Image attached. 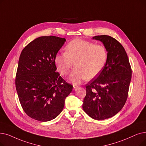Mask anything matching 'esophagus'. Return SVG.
Returning a JSON list of instances; mask_svg holds the SVG:
<instances>
[{
    "instance_id": "obj_1",
    "label": "esophagus",
    "mask_w": 146,
    "mask_h": 146,
    "mask_svg": "<svg viewBox=\"0 0 146 146\" xmlns=\"http://www.w3.org/2000/svg\"><path fill=\"white\" fill-rule=\"evenodd\" d=\"M78 88H79V86H77V85H73V90H76Z\"/></svg>"
}]
</instances>
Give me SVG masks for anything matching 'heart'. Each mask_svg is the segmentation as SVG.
Listing matches in <instances>:
<instances>
[{
    "label": "heart",
    "instance_id": "obj_1",
    "mask_svg": "<svg viewBox=\"0 0 146 146\" xmlns=\"http://www.w3.org/2000/svg\"><path fill=\"white\" fill-rule=\"evenodd\" d=\"M66 52L57 54L55 63L58 72L66 75L73 66L69 80L74 84L97 77L104 68L108 53L103 45L80 39L73 40L65 48Z\"/></svg>",
    "mask_w": 146,
    "mask_h": 146
}]
</instances>
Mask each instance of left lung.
<instances>
[{"label":"left lung","instance_id":"1","mask_svg":"<svg viewBox=\"0 0 146 146\" xmlns=\"http://www.w3.org/2000/svg\"><path fill=\"white\" fill-rule=\"evenodd\" d=\"M92 39L103 43L108 58L98 76L86 85L82 108L91 118L100 120L114 116L123 108L128 98L132 70L124 48L115 38L101 35Z\"/></svg>","mask_w":146,"mask_h":146}]
</instances>
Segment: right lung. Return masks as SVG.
I'll return each instance as SVG.
<instances>
[{
    "label": "right lung",
    "instance_id": "add662e5",
    "mask_svg": "<svg viewBox=\"0 0 146 146\" xmlns=\"http://www.w3.org/2000/svg\"><path fill=\"white\" fill-rule=\"evenodd\" d=\"M66 41L56 36H41L20 54L15 79L18 98L25 113L38 121L57 117L72 91L73 86L55 72V57Z\"/></svg>",
    "mask_w": 146,
    "mask_h": 146
}]
</instances>
